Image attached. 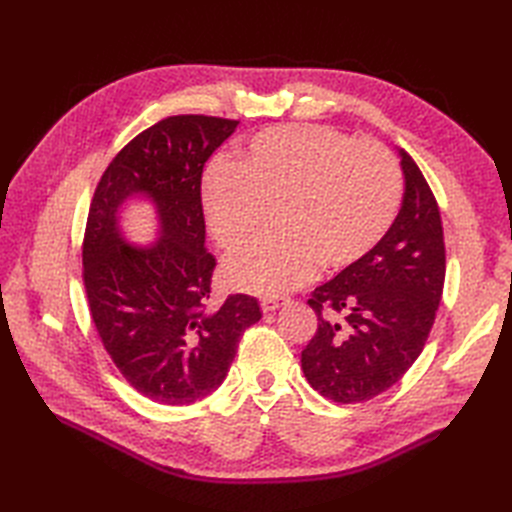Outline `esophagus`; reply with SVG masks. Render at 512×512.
<instances>
[{
	"label": "esophagus",
	"mask_w": 512,
	"mask_h": 512,
	"mask_svg": "<svg viewBox=\"0 0 512 512\" xmlns=\"http://www.w3.org/2000/svg\"><path fill=\"white\" fill-rule=\"evenodd\" d=\"M290 299H286V297H265L260 301V307H262V312H275L277 307H282V305H286Z\"/></svg>",
	"instance_id": "34e87169"
}]
</instances>
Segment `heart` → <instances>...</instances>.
<instances>
[{
  "mask_svg": "<svg viewBox=\"0 0 512 512\" xmlns=\"http://www.w3.org/2000/svg\"><path fill=\"white\" fill-rule=\"evenodd\" d=\"M203 213L226 252L241 250L275 215L273 241L232 256L224 280L241 292L275 297L318 273L359 265L393 226L401 181L376 143L322 126H277L252 136L230 166L203 179Z\"/></svg>",
  "mask_w": 512,
  "mask_h": 512,
  "instance_id": "b5f03b06",
  "label": "heart"
}]
</instances>
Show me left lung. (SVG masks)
Returning a JSON list of instances; mask_svg holds the SVG:
<instances>
[{"label":"left lung","instance_id":"8db88e82","mask_svg":"<svg viewBox=\"0 0 512 512\" xmlns=\"http://www.w3.org/2000/svg\"><path fill=\"white\" fill-rule=\"evenodd\" d=\"M404 200L393 226L359 265L318 286V331L301 352L307 382L337 404L391 389L423 352L444 288V235L436 198L404 149ZM342 313L344 321H335Z\"/></svg>","mask_w":512,"mask_h":512}]
</instances>
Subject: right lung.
I'll return each instance as SVG.
<instances>
[{"label": "right lung", "instance_id": "1", "mask_svg": "<svg viewBox=\"0 0 512 512\" xmlns=\"http://www.w3.org/2000/svg\"><path fill=\"white\" fill-rule=\"evenodd\" d=\"M239 121L177 115L158 121L108 164L91 200L83 280L96 331L134 389L166 406L205 399L224 382L239 339L262 318L247 294L205 312L215 258L205 247L200 179ZM149 199L159 239L136 246L120 220Z\"/></svg>", "mask_w": 512, "mask_h": 512}]
</instances>
